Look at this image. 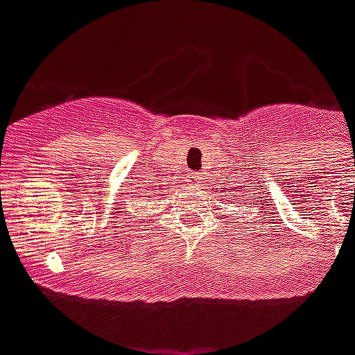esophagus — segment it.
I'll return each mask as SVG.
<instances>
[{"label": "esophagus", "mask_w": 355, "mask_h": 355, "mask_svg": "<svg viewBox=\"0 0 355 355\" xmlns=\"http://www.w3.org/2000/svg\"><path fill=\"white\" fill-rule=\"evenodd\" d=\"M200 180H202V175H200V173H191V175H189V182L200 184Z\"/></svg>", "instance_id": "esophagus-1"}]
</instances>
